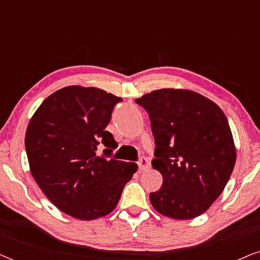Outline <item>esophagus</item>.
<instances>
[{
	"label": "esophagus",
	"instance_id": "esophagus-1",
	"mask_svg": "<svg viewBox=\"0 0 260 260\" xmlns=\"http://www.w3.org/2000/svg\"><path fill=\"white\" fill-rule=\"evenodd\" d=\"M138 169L140 170H147L149 167H150V162L147 157H141L138 159Z\"/></svg>",
	"mask_w": 260,
	"mask_h": 260
}]
</instances>
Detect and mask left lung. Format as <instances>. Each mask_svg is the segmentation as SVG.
Returning a JSON list of instances; mask_svg holds the SVG:
<instances>
[{
    "label": "left lung",
    "mask_w": 260,
    "mask_h": 260,
    "mask_svg": "<svg viewBox=\"0 0 260 260\" xmlns=\"http://www.w3.org/2000/svg\"><path fill=\"white\" fill-rule=\"evenodd\" d=\"M149 113L155 138L154 169L162 187L150 193L161 214L177 220L207 211L229 182L236 148L225 113L193 91L162 88L136 99Z\"/></svg>",
    "instance_id": "1"
}]
</instances>
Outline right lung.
<instances>
[{
    "instance_id": "obj_1",
    "label": "right lung",
    "mask_w": 260,
    "mask_h": 260,
    "mask_svg": "<svg viewBox=\"0 0 260 260\" xmlns=\"http://www.w3.org/2000/svg\"><path fill=\"white\" fill-rule=\"evenodd\" d=\"M119 102L99 88L67 86L46 98L28 124L31 175L48 200L73 218L111 213L138 168L111 158L118 144L105 127ZM99 146L106 148L102 155Z\"/></svg>"
}]
</instances>
